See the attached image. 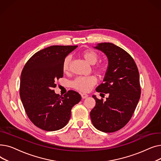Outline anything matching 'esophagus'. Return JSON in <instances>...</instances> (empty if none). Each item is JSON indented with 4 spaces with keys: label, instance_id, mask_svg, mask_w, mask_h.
<instances>
[{
    "label": "esophagus",
    "instance_id": "1",
    "mask_svg": "<svg viewBox=\"0 0 161 161\" xmlns=\"http://www.w3.org/2000/svg\"><path fill=\"white\" fill-rule=\"evenodd\" d=\"M81 96L82 98H87L88 97V95L86 94V93H81Z\"/></svg>",
    "mask_w": 161,
    "mask_h": 161
}]
</instances>
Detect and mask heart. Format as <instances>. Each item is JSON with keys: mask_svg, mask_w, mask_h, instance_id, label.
I'll use <instances>...</instances> for the list:
<instances>
[{"mask_svg": "<svg viewBox=\"0 0 161 161\" xmlns=\"http://www.w3.org/2000/svg\"><path fill=\"white\" fill-rule=\"evenodd\" d=\"M80 56L88 64L93 65L96 64L98 59V55L92 50H84L80 53ZM70 57L67 56L64 58L62 64V69L64 72H69L70 69ZM107 64L105 62H102L94 67L95 70L102 74L107 70ZM97 83V78L95 76H86V77H78L75 78L72 83V86L77 90L83 92H87L91 90V87L95 86Z\"/></svg>", "mask_w": 161, "mask_h": 161, "instance_id": "b5f03b06", "label": "heart"}]
</instances>
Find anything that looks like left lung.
<instances>
[{
  "label": "left lung",
  "instance_id": "1",
  "mask_svg": "<svg viewBox=\"0 0 161 161\" xmlns=\"http://www.w3.org/2000/svg\"><path fill=\"white\" fill-rule=\"evenodd\" d=\"M94 48L102 51L108 59L104 83L96 91L109 96L104 102L92 95L96 105L90 112L91 119L97 129L114 132L130 121L138 103L141 94L139 72L133 58L120 47L104 42Z\"/></svg>",
  "mask_w": 161,
  "mask_h": 161
}]
</instances>
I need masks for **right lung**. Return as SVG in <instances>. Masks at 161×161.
Instances as JSON below:
<instances>
[{"label": "right lung", "mask_w": 161, "mask_h": 161, "mask_svg": "<svg viewBox=\"0 0 161 161\" xmlns=\"http://www.w3.org/2000/svg\"><path fill=\"white\" fill-rule=\"evenodd\" d=\"M78 46H52L34 54L21 75L20 97L29 119L46 131L63 128L70 120L71 109L81 99L70 90L63 96L56 94L55 81L63 77L64 58Z\"/></svg>", "instance_id": "right-lung-1"}]
</instances>
